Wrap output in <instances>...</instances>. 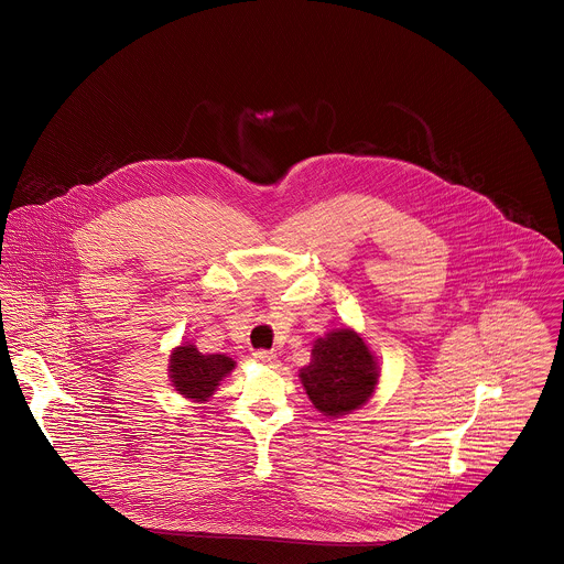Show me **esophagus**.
I'll list each match as a JSON object with an SVG mask.
<instances>
[{
    "label": "esophagus",
    "instance_id": "1",
    "mask_svg": "<svg viewBox=\"0 0 564 564\" xmlns=\"http://www.w3.org/2000/svg\"><path fill=\"white\" fill-rule=\"evenodd\" d=\"M253 359H256V364H260V366H275V355H273V352H267V350H256V352H253Z\"/></svg>",
    "mask_w": 564,
    "mask_h": 564
}]
</instances>
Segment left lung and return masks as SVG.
<instances>
[{
  "instance_id": "1",
  "label": "left lung",
  "mask_w": 564,
  "mask_h": 564,
  "mask_svg": "<svg viewBox=\"0 0 564 564\" xmlns=\"http://www.w3.org/2000/svg\"><path fill=\"white\" fill-rule=\"evenodd\" d=\"M380 378L375 352L366 339L348 326L315 339L311 364L300 370V380L313 406L326 417H344L361 409Z\"/></svg>"
}]
</instances>
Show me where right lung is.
<instances>
[{
	"label": "right lung",
	"instance_id": "right-lung-1",
	"mask_svg": "<svg viewBox=\"0 0 564 564\" xmlns=\"http://www.w3.org/2000/svg\"><path fill=\"white\" fill-rule=\"evenodd\" d=\"M236 368L225 355H203L194 344L173 348L169 361V378L177 393L192 402H207L220 380Z\"/></svg>",
	"mask_w": 564,
	"mask_h": 564
}]
</instances>
